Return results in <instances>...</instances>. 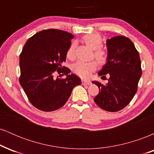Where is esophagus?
<instances>
[{"label": "esophagus", "mask_w": 154, "mask_h": 154, "mask_svg": "<svg viewBox=\"0 0 154 154\" xmlns=\"http://www.w3.org/2000/svg\"><path fill=\"white\" fill-rule=\"evenodd\" d=\"M82 82L83 85H91V82L89 80H85V79H82Z\"/></svg>", "instance_id": "1"}]
</instances>
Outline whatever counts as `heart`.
Here are the masks:
<instances>
[{
  "instance_id": "b5f03b06",
  "label": "heart",
  "mask_w": 154,
  "mask_h": 154,
  "mask_svg": "<svg viewBox=\"0 0 154 154\" xmlns=\"http://www.w3.org/2000/svg\"><path fill=\"white\" fill-rule=\"evenodd\" d=\"M83 40L89 47L95 50V57L100 63H104L106 61L107 54L103 50L100 49L102 46V38L98 33H92L85 35ZM75 43H72L67 50L66 56L72 59L75 56ZM97 67V63L95 61H79L72 65V71L76 75L82 78H88L91 77L92 72H94Z\"/></svg>"
}]
</instances>
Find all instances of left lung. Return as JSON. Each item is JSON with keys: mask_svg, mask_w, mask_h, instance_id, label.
Instances as JSON below:
<instances>
[{"mask_svg": "<svg viewBox=\"0 0 154 154\" xmlns=\"http://www.w3.org/2000/svg\"><path fill=\"white\" fill-rule=\"evenodd\" d=\"M106 63L98 72L101 79L110 76L106 85L93 81L99 88L94 98L95 103L103 110L115 112L131 101L142 75L139 53L130 39L116 36L106 40Z\"/></svg>", "mask_w": 154, "mask_h": 154, "instance_id": "obj_1", "label": "left lung"}]
</instances>
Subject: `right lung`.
I'll use <instances>...</instances> for the list:
<instances>
[{"label":"right lung","mask_w":154,"mask_h":154,"mask_svg":"<svg viewBox=\"0 0 154 154\" xmlns=\"http://www.w3.org/2000/svg\"><path fill=\"white\" fill-rule=\"evenodd\" d=\"M74 35L59 29H45L31 37L23 48L19 58V82L30 103L43 111L62 107L73 88L81 85V79L71 70H61ZM67 76L55 78L54 71ZM63 75H60L59 77Z\"/></svg>","instance_id":"add662e5"}]
</instances>
